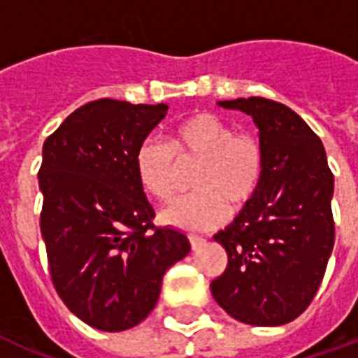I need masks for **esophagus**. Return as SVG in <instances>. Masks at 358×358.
Segmentation results:
<instances>
[{
  "label": "esophagus",
  "mask_w": 358,
  "mask_h": 358,
  "mask_svg": "<svg viewBox=\"0 0 358 358\" xmlns=\"http://www.w3.org/2000/svg\"><path fill=\"white\" fill-rule=\"evenodd\" d=\"M189 244L193 250H199L204 244V238H201V236H189Z\"/></svg>",
  "instance_id": "esophagus-1"
}]
</instances>
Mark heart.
<instances>
[{"label": "heart", "instance_id": "1", "mask_svg": "<svg viewBox=\"0 0 358 358\" xmlns=\"http://www.w3.org/2000/svg\"><path fill=\"white\" fill-rule=\"evenodd\" d=\"M199 161L197 191L161 210V222L182 231H208L227 217V203L240 208L257 193L264 169L263 146L252 135H234L231 125L210 113L193 114L169 131V143L146 138L135 155L144 191L167 201L174 191L176 163Z\"/></svg>", "mask_w": 358, "mask_h": 358}]
</instances>
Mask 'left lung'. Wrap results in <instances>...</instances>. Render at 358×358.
<instances>
[{
    "instance_id": "obj_1",
    "label": "left lung",
    "mask_w": 358,
    "mask_h": 358,
    "mask_svg": "<svg viewBox=\"0 0 358 358\" xmlns=\"http://www.w3.org/2000/svg\"><path fill=\"white\" fill-rule=\"evenodd\" d=\"M217 105L252 116L264 169L252 201L214 234L229 261L210 291L240 323L280 327L310 306L323 282L334 248V176L321 138L289 106L264 97Z\"/></svg>"
}]
</instances>
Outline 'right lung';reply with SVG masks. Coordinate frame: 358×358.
I'll use <instances>...</instances> for the list:
<instances>
[{"mask_svg":"<svg viewBox=\"0 0 358 358\" xmlns=\"http://www.w3.org/2000/svg\"><path fill=\"white\" fill-rule=\"evenodd\" d=\"M167 110L165 103L92 101L43 144L41 234L52 282L65 306L97 331L143 323L165 272L191 250L182 231L154 227L135 171L136 150Z\"/></svg>","mask_w":358,"mask_h":358,"instance_id":"right-lung-1","label":"right lung"}]
</instances>
